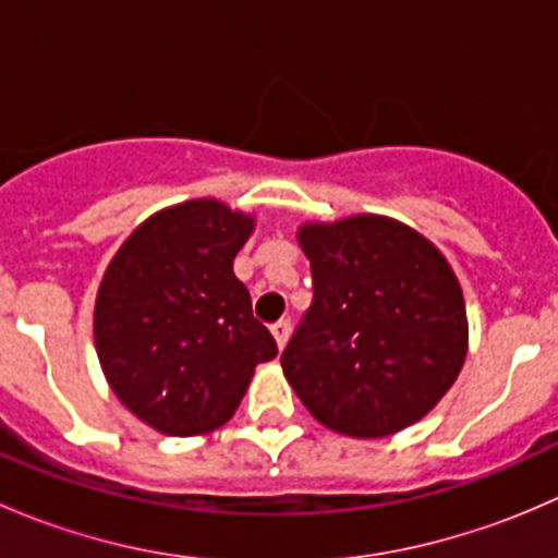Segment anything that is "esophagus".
Listing matches in <instances>:
<instances>
[{"label":"esophagus","mask_w":558,"mask_h":558,"mask_svg":"<svg viewBox=\"0 0 558 558\" xmlns=\"http://www.w3.org/2000/svg\"><path fill=\"white\" fill-rule=\"evenodd\" d=\"M272 337L275 342H278L280 351H283L286 342H289L291 337V320H278V324H272Z\"/></svg>","instance_id":"34e87169"}]
</instances>
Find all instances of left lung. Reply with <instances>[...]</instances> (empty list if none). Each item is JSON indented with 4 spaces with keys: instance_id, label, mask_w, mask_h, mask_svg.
I'll list each match as a JSON object with an SVG mask.
<instances>
[{
    "instance_id": "left-lung-1",
    "label": "left lung",
    "mask_w": 558,
    "mask_h": 558,
    "mask_svg": "<svg viewBox=\"0 0 558 558\" xmlns=\"http://www.w3.org/2000/svg\"><path fill=\"white\" fill-rule=\"evenodd\" d=\"M313 305L280 364L315 421L375 440L424 418L466 356V311L448 258L386 216L302 223Z\"/></svg>"
}]
</instances>
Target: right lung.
<instances>
[{
    "instance_id": "right-lung-1",
    "label": "right lung",
    "mask_w": 558,
    "mask_h": 558,
    "mask_svg": "<svg viewBox=\"0 0 558 558\" xmlns=\"http://www.w3.org/2000/svg\"><path fill=\"white\" fill-rule=\"evenodd\" d=\"M253 216L218 199L154 213L107 264L94 340L116 397L172 437L207 435L234 415L256 364L278 356L232 264Z\"/></svg>"
}]
</instances>
